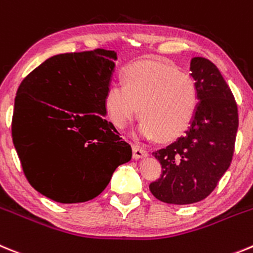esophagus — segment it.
Wrapping results in <instances>:
<instances>
[{
	"label": "esophagus",
	"mask_w": 253,
	"mask_h": 253,
	"mask_svg": "<svg viewBox=\"0 0 253 253\" xmlns=\"http://www.w3.org/2000/svg\"><path fill=\"white\" fill-rule=\"evenodd\" d=\"M132 155H133V159H142L146 158L147 151L138 145H132Z\"/></svg>",
	"instance_id": "1"
}]
</instances>
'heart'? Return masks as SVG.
<instances>
[{
    "mask_svg": "<svg viewBox=\"0 0 253 253\" xmlns=\"http://www.w3.org/2000/svg\"><path fill=\"white\" fill-rule=\"evenodd\" d=\"M198 88L189 74L156 60L131 64L124 84L112 83L104 94V107L118 128H126L138 116V135L159 136L161 141L180 137L192 126L198 110Z\"/></svg>",
    "mask_w": 253,
    "mask_h": 253,
    "instance_id": "b5f03b06",
    "label": "heart"
}]
</instances>
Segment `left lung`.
<instances>
[{
  "label": "left lung",
  "instance_id": "8db88e82",
  "mask_svg": "<svg viewBox=\"0 0 253 253\" xmlns=\"http://www.w3.org/2000/svg\"><path fill=\"white\" fill-rule=\"evenodd\" d=\"M190 76L198 88L192 126L165 149L152 152L163 168L150 192L164 203L185 206L206 199L228 170L238 128L237 103L211 60L195 56Z\"/></svg>",
  "mask_w": 253,
  "mask_h": 253
}]
</instances>
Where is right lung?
I'll use <instances>...</instances> for the list:
<instances>
[{"label":"right lung","instance_id":"obj_1","mask_svg":"<svg viewBox=\"0 0 253 253\" xmlns=\"http://www.w3.org/2000/svg\"><path fill=\"white\" fill-rule=\"evenodd\" d=\"M116 59L104 49L54 55L16 93L12 141L24 174L58 203L93 199L131 160V146L104 117Z\"/></svg>","mask_w":253,"mask_h":253}]
</instances>
